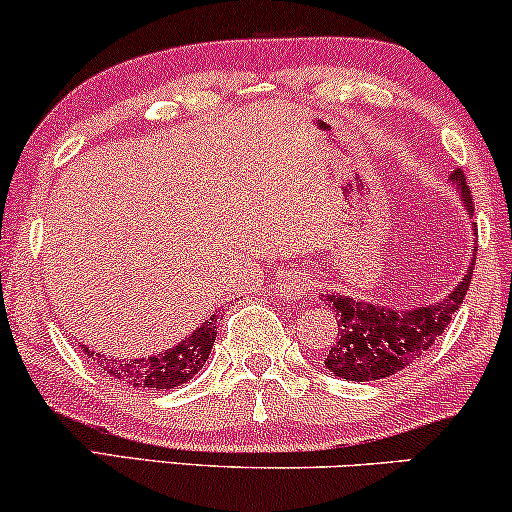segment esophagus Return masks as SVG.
Here are the masks:
<instances>
[{"instance_id":"1","label":"esophagus","mask_w":512,"mask_h":512,"mask_svg":"<svg viewBox=\"0 0 512 512\" xmlns=\"http://www.w3.org/2000/svg\"><path fill=\"white\" fill-rule=\"evenodd\" d=\"M309 290H314V278L309 274H293L283 281V295L293 297V300H300Z\"/></svg>"}]
</instances>
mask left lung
<instances>
[{"label":"left lung","instance_id":"left-lung-1","mask_svg":"<svg viewBox=\"0 0 512 512\" xmlns=\"http://www.w3.org/2000/svg\"><path fill=\"white\" fill-rule=\"evenodd\" d=\"M451 181L461 191L468 215H472V196L465 184V174L454 170ZM472 264L475 260L470 262L461 283L451 290V295H446V300L404 309V312L375 307L347 295H321V300L328 302L338 319V338L326 352L323 364L338 378L354 383L383 380L413 364L435 345V340L451 323V316L461 307L470 288Z\"/></svg>","mask_w":512,"mask_h":512}]
</instances>
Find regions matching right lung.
<instances>
[{
	"mask_svg": "<svg viewBox=\"0 0 512 512\" xmlns=\"http://www.w3.org/2000/svg\"><path fill=\"white\" fill-rule=\"evenodd\" d=\"M217 314H212L203 326L196 328L177 347L167 349L163 354H153L148 359H108L82 347L87 359H92L101 371H106L113 380L122 385L137 387V390H174L191 380L210 357V349L217 338Z\"/></svg>",
	"mask_w": 512,
	"mask_h": 512,
	"instance_id": "right-lung-1",
	"label": "right lung"
}]
</instances>
